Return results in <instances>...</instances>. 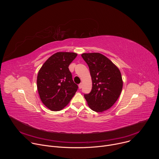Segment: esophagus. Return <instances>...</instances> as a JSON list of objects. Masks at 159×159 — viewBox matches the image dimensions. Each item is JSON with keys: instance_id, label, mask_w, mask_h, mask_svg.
I'll list each match as a JSON object with an SVG mask.
<instances>
[{"instance_id": "esophagus-1", "label": "esophagus", "mask_w": 159, "mask_h": 159, "mask_svg": "<svg viewBox=\"0 0 159 159\" xmlns=\"http://www.w3.org/2000/svg\"><path fill=\"white\" fill-rule=\"evenodd\" d=\"M82 87V84L80 83V84H79V88L80 89Z\"/></svg>"}]
</instances>
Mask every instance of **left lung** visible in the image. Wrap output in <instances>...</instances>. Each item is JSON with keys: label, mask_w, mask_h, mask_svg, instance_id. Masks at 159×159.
<instances>
[{"label": "left lung", "mask_w": 159, "mask_h": 159, "mask_svg": "<svg viewBox=\"0 0 159 159\" xmlns=\"http://www.w3.org/2000/svg\"><path fill=\"white\" fill-rule=\"evenodd\" d=\"M89 66L93 87L84 95L92 110L103 112L118 100L123 88V80L118 68L109 58L99 53L81 55Z\"/></svg>", "instance_id": "left-lung-1"}]
</instances>
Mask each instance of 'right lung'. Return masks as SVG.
<instances>
[{"label": "right lung", "instance_id": "add662e5", "mask_svg": "<svg viewBox=\"0 0 159 159\" xmlns=\"http://www.w3.org/2000/svg\"><path fill=\"white\" fill-rule=\"evenodd\" d=\"M77 54L57 52L44 63L38 72L37 88L43 104L58 111L69 103L77 92L78 85L72 79L69 66Z\"/></svg>", "mask_w": 159, "mask_h": 159}]
</instances>
